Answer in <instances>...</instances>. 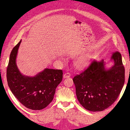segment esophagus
Segmentation results:
<instances>
[{
	"label": "esophagus",
	"mask_w": 130,
	"mask_h": 130,
	"mask_svg": "<svg viewBox=\"0 0 130 130\" xmlns=\"http://www.w3.org/2000/svg\"><path fill=\"white\" fill-rule=\"evenodd\" d=\"M70 76V74H69V73H65V74H63V78H69V77Z\"/></svg>",
	"instance_id": "esophagus-1"
}]
</instances>
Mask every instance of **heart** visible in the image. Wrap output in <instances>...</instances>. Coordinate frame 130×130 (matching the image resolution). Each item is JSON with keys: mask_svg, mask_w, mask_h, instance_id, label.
<instances>
[{"mask_svg": "<svg viewBox=\"0 0 130 130\" xmlns=\"http://www.w3.org/2000/svg\"><path fill=\"white\" fill-rule=\"evenodd\" d=\"M90 60L91 58L88 55H85L76 59L74 62V65L76 69L82 70L89 65Z\"/></svg>", "mask_w": 130, "mask_h": 130, "instance_id": "obj_1", "label": "heart"}]
</instances>
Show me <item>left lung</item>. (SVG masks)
Listing matches in <instances>:
<instances>
[{
  "instance_id": "1",
  "label": "left lung",
  "mask_w": 130,
  "mask_h": 130,
  "mask_svg": "<svg viewBox=\"0 0 130 130\" xmlns=\"http://www.w3.org/2000/svg\"><path fill=\"white\" fill-rule=\"evenodd\" d=\"M113 65L106 67L103 60H94L87 69L73 78L76 95L84 108L102 111L114 103L125 83V68L119 52L113 54Z\"/></svg>"
}]
</instances>
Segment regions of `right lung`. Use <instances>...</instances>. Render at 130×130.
Here are the masks:
<instances>
[{"instance_id": "right-lung-1", "label": "right lung", "mask_w": 130, "mask_h": 130, "mask_svg": "<svg viewBox=\"0 0 130 130\" xmlns=\"http://www.w3.org/2000/svg\"><path fill=\"white\" fill-rule=\"evenodd\" d=\"M21 40L13 48L7 67L8 84L11 92L23 106L32 110L45 108L54 99L56 88L62 79V71L45 69L34 76L23 75L16 59Z\"/></svg>"}]
</instances>
